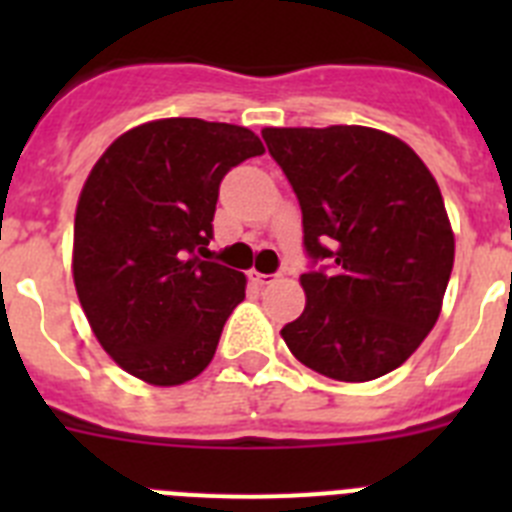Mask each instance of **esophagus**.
<instances>
[{"label": "esophagus", "mask_w": 512, "mask_h": 512, "mask_svg": "<svg viewBox=\"0 0 512 512\" xmlns=\"http://www.w3.org/2000/svg\"><path fill=\"white\" fill-rule=\"evenodd\" d=\"M248 277H251V282L261 284V287H264V284L277 282V274H261V271H256V269H251V271H248Z\"/></svg>", "instance_id": "1"}]
</instances>
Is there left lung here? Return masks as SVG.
<instances>
[{
  "label": "left lung",
  "instance_id": "8db88e82",
  "mask_svg": "<svg viewBox=\"0 0 512 512\" xmlns=\"http://www.w3.org/2000/svg\"><path fill=\"white\" fill-rule=\"evenodd\" d=\"M302 210L307 305L282 328L297 361L369 382L410 359L436 325L454 266L441 189L400 138L361 125L266 128ZM325 263V267H318Z\"/></svg>",
  "mask_w": 512,
  "mask_h": 512
}]
</instances>
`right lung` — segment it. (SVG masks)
Masks as SVG:
<instances>
[{
  "instance_id": "1",
  "label": "right lung",
  "mask_w": 512,
  "mask_h": 512,
  "mask_svg": "<svg viewBox=\"0 0 512 512\" xmlns=\"http://www.w3.org/2000/svg\"><path fill=\"white\" fill-rule=\"evenodd\" d=\"M259 135L169 117L122 133L81 189L74 284L94 336L133 377L174 387L205 372L246 297L241 271L207 261L220 182L261 156Z\"/></svg>"
}]
</instances>
